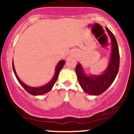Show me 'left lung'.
<instances>
[{"instance_id":"left-lung-1","label":"left lung","mask_w":134,"mask_h":134,"mask_svg":"<svg viewBox=\"0 0 134 134\" xmlns=\"http://www.w3.org/2000/svg\"><path fill=\"white\" fill-rule=\"evenodd\" d=\"M111 40V51L106 69L100 75H87L80 63L76 67V73L80 85L84 92L91 95H99L104 92L115 79L119 69V51L114 35L106 28Z\"/></svg>"}]
</instances>
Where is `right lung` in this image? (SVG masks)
Masks as SVG:
<instances>
[{
	"mask_svg": "<svg viewBox=\"0 0 134 134\" xmlns=\"http://www.w3.org/2000/svg\"><path fill=\"white\" fill-rule=\"evenodd\" d=\"M65 63V60L59 61L56 67L55 73H54V75L53 78L51 79V80L49 82H48V83H46V84L43 85V86H40V87H31V86H28V85L25 84L23 82H22V81L20 80V78H19L18 76L17 75V73H16V71H15V67H14V64H13V62H12V66H13V72H14V74L15 75L16 78L17 79L18 82H19L20 84L22 86V87L25 89L27 92L29 93L30 94L34 96H37V95H42V94H45V93H48V91H50L51 90H52L54 85V83H56V80H57L58 78L59 72H60V71L62 70V69L63 68Z\"/></svg>",
	"mask_w": 134,
	"mask_h": 134,
	"instance_id": "1",
	"label": "right lung"
}]
</instances>
